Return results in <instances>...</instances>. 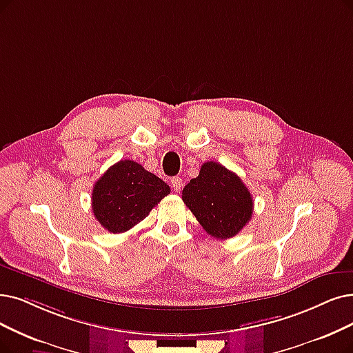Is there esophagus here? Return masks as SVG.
Returning a JSON list of instances; mask_svg holds the SVG:
<instances>
[{
    "label": "esophagus",
    "instance_id": "obj_1",
    "mask_svg": "<svg viewBox=\"0 0 353 353\" xmlns=\"http://www.w3.org/2000/svg\"><path fill=\"white\" fill-rule=\"evenodd\" d=\"M171 184H172V190H174L175 192H179L181 188H182V185H184V181H182L179 176H174V178L171 179Z\"/></svg>",
    "mask_w": 353,
    "mask_h": 353
}]
</instances>
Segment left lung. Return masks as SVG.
<instances>
[{
  "label": "left lung",
  "mask_w": 353,
  "mask_h": 353,
  "mask_svg": "<svg viewBox=\"0 0 353 353\" xmlns=\"http://www.w3.org/2000/svg\"><path fill=\"white\" fill-rule=\"evenodd\" d=\"M182 201L203 229L217 239H229L252 219L253 200L234 172L217 162L203 163L200 174L182 190Z\"/></svg>",
  "instance_id": "left-lung-1"
}]
</instances>
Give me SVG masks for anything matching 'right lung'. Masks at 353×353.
Segmentation results:
<instances>
[{
    "instance_id": "right-lung-1",
    "label": "right lung",
    "mask_w": 353,
    "mask_h": 353,
    "mask_svg": "<svg viewBox=\"0 0 353 353\" xmlns=\"http://www.w3.org/2000/svg\"><path fill=\"white\" fill-rule=\"evenodd\" d=\"M171 188L134 161L110 166L95 182L92 211L97 221L110 233H123L146 219L150 210Z\"/></svg>"
}]
</instances>
